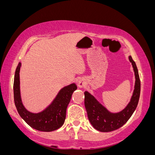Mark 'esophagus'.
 <instances>
[{"instance_id": "obj_1", "label": "esophagus", "mask_w": 155, "mask_h": 155, "mask_svg": "<svg viewBox=\"0 0 155 155\" xmlns=\"http://www.w3.org/2000/svg\"><path fill=\"white\" fill-rule=\"evenodd\" d=\"M78 87H83L85 86V82H84V80L83 79H79L78 81Z\"/></svg>"}]
</instances>
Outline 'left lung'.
<instances>
[{"label":"left lung","mask_w":155,"mask_h":155,"mask_svg":"<svg viewBox=\"0 0 155 155\" xmlns=\"http://www.w3.org/2000/svg\"><path fill=\"white\" fill-rule=\"evenodd\" d=\"M129 60L134 72V91L129 102L123 110L113 112L102 105L92 94L85 91V106L88 118L93 127L100 132H110L122 127L137 109L140 94V81L138 68L130 55Z\"/></svg>","instance_id":"left-lung-1"}]
</instances>
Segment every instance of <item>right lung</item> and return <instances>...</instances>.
I'll use <instances>...</instances> for the list:
<instances>
[{"mask_svg": "<svg viewBox=\"0 0 155 155\" xmlns=\"http://www.w3.org/2000/svg\"><path fill=\"white\" fill-rule=\"evenodd\" d=\"M21 63L17 65L13 83L14 101L21 118L33 129L43 132H51L61 127L66 118L68 105L73 92L78 88L75 83L63 87L58 92L51 104L44 110L33 112L28 110L23 104L20 88V70Z\"/></svg>", "mask_w": 155, "mask_h": 155, "instance_id": "add662e5", "label": "right lung"}]
</instances>
